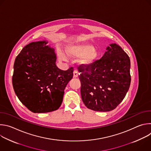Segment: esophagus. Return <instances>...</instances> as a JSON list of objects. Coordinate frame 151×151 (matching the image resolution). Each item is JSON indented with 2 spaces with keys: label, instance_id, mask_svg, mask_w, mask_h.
<instances>
[{
  "label": "esophagus",
  "instance_id": "1",
  "mask_svg": "<svg viewBox=\"0 0 151 151\" xmlns=\"http://www.w3.org/2000/svg\"><path fill=\"white\" fill-rule=\"evenodd\" d=\"M78 75H79V74H78V72L76 70H74V72H73V77L74 78H77L78 76Z\"/></svg>",
  "mask_w": 151,
  "mask_h": 151
}]
</instances>
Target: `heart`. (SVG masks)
<instances>
[{"mask_svg": "<svg viewBox=\"0 0 151 151\" xmlns=\"http://www.w3.org/2000/svg\"><path fill=\"white\" fill-rule=\"evenodd\" d=\"M67 55L72 58H80L79 63L84 66H88L93 63L98 58L99 53L94 49L93 45L87 43L72 42L66 47ZM67 55L63 51L60 50L58 56L60 60L66 61L68 59Z\"/></svg>", "mask_w": 151, "mask_h": 151, "instance_id": "b5f03b06", "label": "heart"}]
</instances>
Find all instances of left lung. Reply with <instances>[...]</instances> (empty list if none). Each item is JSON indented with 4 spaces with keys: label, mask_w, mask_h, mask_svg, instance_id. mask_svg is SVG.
Returning <instances> with one entry per match:
<instances>
[{
    "label": "left lung",
    "mask_w": 151,
    "mask_h": 151,
    "mask_svg": "<svg viewBox=\"0 0 151 151\" xmlns=\"http://www.w3.org/2000/svg\"><path fill=\"white\" fill-rule=\"evenodd\" d=\"M99 60L78 68L81 94L87 108L109 112L123 100L131 82L130 60L122 48L111 44Z\"/></svg>",
    "instance_id": "left-lung-1"
}]
</instances>
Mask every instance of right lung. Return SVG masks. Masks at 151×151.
Segmentation results:
<instances>
[{
    "mask_svg": "<svg viewBox=\"0 0 151 151\" xmlns=\"http://www.w3.org/2000/svg\"><path fill=\"white\" fill-rule=\"evenodd\" d=\"M46 40L32 42L15 58L12 85L20 101L33 113L57 110L61 104L73 69L64 71L56 66L54 48Z\"/></svg>",
    "mask_w": 151,
    "mask_h": 151,
    "instance_id": "obj_1",
    "label": "right lung"
}]
</instances>
